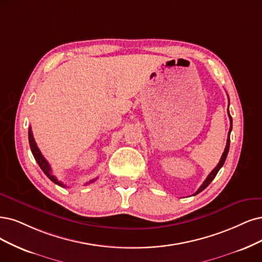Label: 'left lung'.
I'll list each match as a JSON object with an SVG mask.
<instances>
[{"label": "left lung", "instance_id": "1", "mask_svg": "<svg viewBox=\"0 0 262 262\" xmlns=\"http://www.w3.org/2000/svg\"><path fill=\"white\" fill-rule=\"evenodd\" d=\"M228 114H229V119H230V130H229V134H228V139H227V146H226V149H225V152L222 153V156H221V159H220V161H219V163H218V165L211 170V172L209 173V175L207 176V178L205 179V181L202 183V186L199 188V190L194 193V194L193 195H196V194H199L200 192H202L203 190H204L206 187H208V185L209 183L212 181V179H214L215 177H216V175L218 173V171H219V169L224 166V164H225V162H226V159H227V156H228V152H229V148H230V134H231V130H232V118H231V115H230V112H229V106H228Z\"/></svg>", "mask_w": 262, "mask_h": 262}]
</instances>
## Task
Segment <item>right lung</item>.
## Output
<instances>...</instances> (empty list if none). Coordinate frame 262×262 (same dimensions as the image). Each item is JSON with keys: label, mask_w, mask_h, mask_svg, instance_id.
<instances>
[{"label": "right lung", "mask_w": 262, "mask_h": 262, "mask_svg": "<svg viewBox=\"0 0 262 262\" xmlns=\"http://www.w3.org/2000/svg\"><path fill=\"white\" fill-rule=\"evenodd\" d=\"M28 135H29V143H30V148H31L32 154H33V157H34L35 161L37 162L38 166L41 167V169L43 170V172L45 173V175H46L48 178H50L53 182H55L56 185L66 188V186L63 185V183H62L61 181H58L57 178L53 175L52 167H51V165H50V163H48V162L45 160V158L42 156V153H41L40 149H38L37 146H36L35 140H34V138H33L32 132H31V127H29V133H28ZM96 179H97V178H95V179H93V180H91V181H89V182H86V185H89V183L94 182Z\"/></svg>", "instance_id": "add662e5"}]
</instances>
